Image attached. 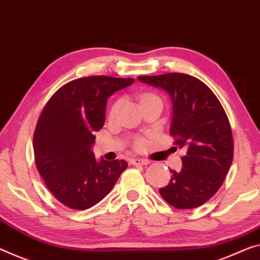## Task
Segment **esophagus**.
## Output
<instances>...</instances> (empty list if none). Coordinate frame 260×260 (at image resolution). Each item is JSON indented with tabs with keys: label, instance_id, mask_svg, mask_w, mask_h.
Returning a JSON list of instances; mask_svg holds the SVG:
<instances>
[{
	"label": "esophagus",
	"instance_id": "esophagus-1",
	"mask_svg": "<svg viewBox=\"0 0 260 260\" xmlns=\"http://www.w3.org/2000/svg\"><path fill=\"white\" fill-rule=\"evenodd\" d=\"M131 165H147V164H150V160H147V159H141V158H134L130 160Z\"/></svg>",
	"mask_w": 260,
	"mask_h": 260
}]
</instances>
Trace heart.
Returning a JSON list of instances; mask_svg holds the SVG:
<instances>
[{
	"label": "heart",
	"instance_id": "b5f03b06",
	"mask_svg": "<svg viewBox=\"0 0 260 260\" xmlns=\"http://www.w3.org/2000/svg\"><path fill=\"white\" fill-rule=\"evenodd\" d=\"M154 98H158V96H157V95L152 94V93H145V94H142V95H141V98H139V100H141V103H142V102H144V101H146V100L154 99ZM119 105H121V100H117V101L114 102V105L111 106L110 111H109L110 116H114V115L116 114V111L118 110ZM144 145H145V141H144V139L137 138V139H136V141H135V147H136V149H142V147H143Z\"/></svg>",
	"mask_w": 260,
	"mask_h": 260
}]
</instances>
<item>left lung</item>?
I'll return each mask as SVG.
<instances>
[{
    "label": "left lung",
    "mask_w": 260,
    "mask_h": 260,
    "mask_svg": "<svg viewBox=\"0 0 260 260\" xmlns=\"http://www.w3.org/2000/svg\"><path fill=\"white\" fill-rule=\"evenodd\" d=\"M138 80L169 93L173 108L170 133L174 145L186 152L181 171H172L169 185L159 193L174 208H197L214 197L233 162L234 139L225 111L209 87L191 75Z\"/></svg>",
    "instance_id": "left-lung-1"
}]
</instances>
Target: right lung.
Returning <instances> with one entry per match:
<instances>
[{"label": "right lung", "mask_w": 260, "mask_h": 260, "mask_svg": "<svg viewBox=\"0 0 260 260\" xmlns=\"http://www.w3.org/2000/svg\"><path fill=\"white\" fill-rule=\"evenodd\" d=\"M134 81L106 75L80 78L59 88L44 107L34 135L36 166L54 198L69 208L96 205L127 167L118 159L98 161L91 146L105 124L108 99Z\"/></svg>", "instance_id": "obj_1"}]
</instances>
